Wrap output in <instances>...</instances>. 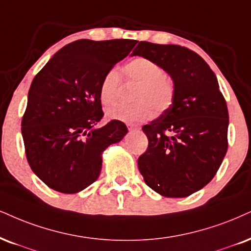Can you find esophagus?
Returning <instances> with one entry per match:
<instances>
[{"instance_id": "34e87169", "label": "esophagus", "mask_w": 251, "mask_h": 251, "mask_svg": "<svg viewBox=\"0 0 251 251\" xmlns=\"http://www.w3.org/2000/svg\"><path fill=\"white\" fill-rule=\"evenodd\" d=\"M126 126H128V129H129V130H130V131H132V130H136V129H137V128H136L135 126L130 125V123H128V125H126Z\"/></svg>"}]
</instances>
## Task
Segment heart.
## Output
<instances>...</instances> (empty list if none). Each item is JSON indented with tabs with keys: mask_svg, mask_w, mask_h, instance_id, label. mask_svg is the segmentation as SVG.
I'll return each instance as SVG.
<instances>
[{
	"mask_svg": "<svg viewBox=\"0 0 251 251\" xmlns=\"http://www.w3.org/2000/svg\"><path fill=\"white\" fill-rule=\"evenodd\" d=\"M126 79L137 82L138 87L135 92L136 103L131 106L115 104L107 108L106 114L111 120L123 121L126 123H138L150 120L157 113H164L173 103L175 85L158 64L138 57L129 61L123 69ZM121 82L120 72L111 69L104 74L100 85V100L102 104L114 103Z\"/></svg>",
	"mask_w": 251,
	"mask_h": 251,
	"instance_id": "1",
	"label": "heart"
}]
</instances>
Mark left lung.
Here are the masks:
<instances>
[{
  "label": "left lung",
  "mask_w": 251,
  "mask_h": 251,
  "mask_svg": "<svg viewBox=\"0 0 251 251\" xmlns=\"http://www.w3.org/2000/svg\"><path fill=\"white\" fill-rule=\"evenodd\" d=\"M131 55L158 64L175 85L171 107L142 128L149 145L138 170L160 196H191L212 180L227 152L229 116L218 79L199 54L179 45L140 42Z\"/></svg>",
  "instance_id": "8db88e82"
}]
</instances>
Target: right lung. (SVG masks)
<instances>
[{"mask_svg": "<svg viewBox=\"0 0 251 251\" xmlns=\"http://www.w3.org/2000/svg\"><path fill=\"white\" fill-rule=\"evenodd\" d=\"M132 39H79L60 49L31 83L22 120L26 159L52 190L72 194L100 176L102 153L128 132L103 116L100 85L104 74L130 53Z\"/></svg>", "mask_w": 251, "mask_h": 251, "instance_id": "1", "label": "right lung"}]
</instances>
